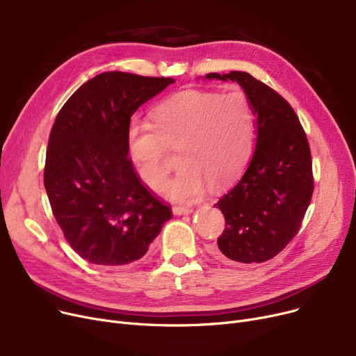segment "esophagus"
I'll return each instance as SVG.
<instances>
[{
    "label": "esophagus",
    "mask_w": 356,
    "mask_h": 356,
    "mask_svg": "<svg viewBox=\"0 0 356 356\" xmlns=\"http://www.w3.org/2000/svg\"><path fill=\"white\" fill-rule=\"evenodd\" d=\"M191 212H193V209L191 207H175L173 208L175 215H188Z\"/></svg>",
    "instance_id": "1"
}]
</instances>
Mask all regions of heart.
Returning <instances> with one entry per match:
<instances>
[{
  "mask_svg": "<svg viewBox=\"0 0 356 356\" xmlns=\"http://www.w3.org/2000/svg\"><path fill=\"white\" fill-rule=\"evenodd\" d=\"M255 131V114L244 92L188 89L173 93L153 112V127L129 129V153L143 181L154 191L164 184L179 152L181 168L165 186L176 200L202 196L204 183L219 188L244 167Z\"/></svg>",
  "mask_w": 356,
  "mask_h": 356,
  "instance_id": "1",
  "label": "heart"
}]
</instances>
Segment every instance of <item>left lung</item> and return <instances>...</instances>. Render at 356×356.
<instances>
[{"instance_id": "8db88e82", "label": "left lung", "mask_w": 356, "mask_h": 356, "mask_svg": "<svg viewBox=\"0 0 356 356\" xmlns=\"http://www.w3.org/2000/svg\"><path fill=\"white\" fill-rule=\"evenodd\" d=\"M204 78L236 81L257 115L252 159L244 176L216 203L225 216V229L213 254L242 264L264 263L296 236L312 200L307 136L291 105L250 73L234 70Z\"/></svg>"}]
</instances>
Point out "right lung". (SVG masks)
Segmentation results:
<instances>
[{"label": "right lung", "mask_w": 356, "mask_h": 356, "mask_svg": "<svg viewBox=\"0 0 356 356\" xmlns=\"http://www.w3.org/2000/svg\"><path fill=\"white\" fill-rule=\"evenodd\" d=\"M170 83L172 78L104 72L74 92L54 120L44 188L69 245L92 264L134 263L173 215L128 156L131 115Z\"/></svg>", "instance_id": "1"}]
</instances>
